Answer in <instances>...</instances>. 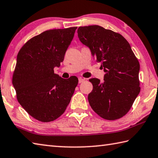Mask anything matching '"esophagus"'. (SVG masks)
Listing matches in <instances>:
<instances>
[{
    "instance_id": "1",
    "label": "esophagus",
    "mask_w": 158,
    "mask_h": 158,
    "mask_svg": "<svg viewBox=\"0 0 158 158\" xmlns=\"http://www.w3.org/2000/svg\"><path fill=\"white\" fill-rule=\"evenodd\" d=\"M84 79H83V78H81V77H79V83H82L83 81H84Z\"/></svg>"
}]
</instances>
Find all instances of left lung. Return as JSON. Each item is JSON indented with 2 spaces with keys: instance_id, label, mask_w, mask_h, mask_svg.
I'll return each instance as SVG.
<instances>
[{
  "instance_id": "8db88e82",
  "label": "left lung",
  "mask_w": 158,
  "mask_h": 158,
  "mask_svg": "<svg viewBox=\"0 0 158 158\" xmlns=\"http://www.w3.org/2000/svg\"><path fill=\"white\" fill-rule=\"evenodd\" d=\"M78 38L106 73L103 81L89 80L93 89L88 101L101 118L114 120L131 109L140 93V64L124 37L98 25L79 27Z\"/></svg>"
}]
</instances>
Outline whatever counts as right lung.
Here are the masks:
<instances>
[{
  "mask_svg": "<svg viewBox=\"0 0 158 158\" xmlns=\"http://www.w3.org/2000/svg\"><path fill=\"white\" fill-rule=\"evenodd\" d=\"M77 27L46 31L30 39L17 55L12 83L27 112L41 122H51L66 110L78 84L75 76L54 73L64 59Z\"/></svg>",
  "mask_w": 158,
  "mask_h": 158,
  "instance_id": "right-lung-1",
  "label": "right lung"
}]
</instances>
